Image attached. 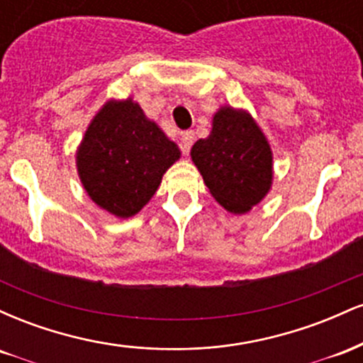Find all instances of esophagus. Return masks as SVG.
I'll return each instance as SVG.
<instances>
[{
  "instance_id": "34e87169",
  "label": "esophagus",
  "mask_w": 363,
  "mask_h": 363,
  "mask_svg": "<svg viewBox=\"0 0 363 363\" xmlns=\"http://www.w3.org/2000/svg\"><path fill=\"white\" fill-rule=\"evenodd\" d=\"M193 141H194V133L193 131H184L181 135V150L184 155L189 153L191 147H193Z\"/></svg>"
}]
</instances>
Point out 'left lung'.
<instances>
[{
	"label": "left lung",
	"mask_w": 363,
	"mask_h": 363,
	"mask_svg": "<svg viewBox=\"0 0 363 363\" xmlns=\"http://www.w3.org/2000/svg\"><path fill=\"white\" fill-rule=\"evenodd\" d=\"M191 158L211 196L234 215L247 213L272 189V147L245 109L220 107L210 135L196 141Z\"/></svg>",
	"instance_id": "8db88e82"
}]
</instances>
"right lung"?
I'll return each instance as SVG.
<instances>
[{
	"label": "right lung",
	"instance_id": "add662e5",
	"mask_svg": "<svg viewBox=\"0 0 363 363\" xmlns=\"http://www.w3.org/2000/svg\"><path fill=\"white\" fill-rule=\"evenodd\" d=\"M181 150L138 102L111 99L77 148V170L91 201L118 218L135 216L157 193Z\"/></svg>",
	"mask_w": 363,
	"mask_h": 363
}]
</instances>
